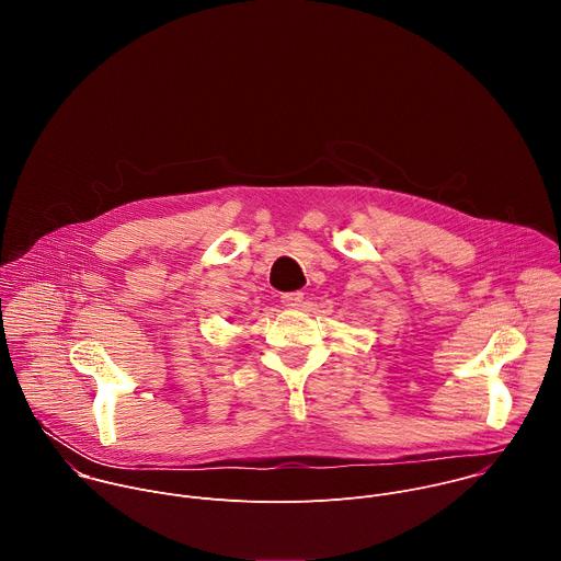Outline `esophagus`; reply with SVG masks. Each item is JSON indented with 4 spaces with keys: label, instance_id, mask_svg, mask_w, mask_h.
<instances>
[{
    "label": "esophagus",
    "instance_id": "esophagus-1",
    "mask_svg": "<svg viewBox=\"0 0 561 561\" xmlns=\"http://www.w3.org/2000/svg\"><path fill=\"white\" fill-rule=\"evenodd\" d=\"M301 301H304V293H299V290H293V293H284V295H282V304H284L286 308H297V306H301Z\"/></svg>",
    "mask_w": 561,
    "mask_h": 561
}]
</instances>
